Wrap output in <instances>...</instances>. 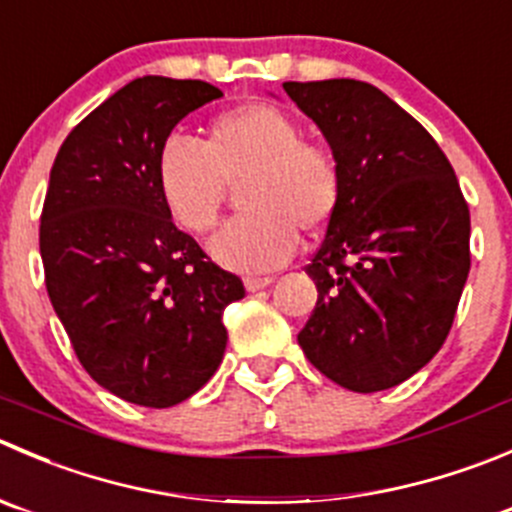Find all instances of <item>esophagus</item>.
<instances>
[{"label":"esophagus","mask_w":512,"mask_h":512,"mask_svg":"<svg viewBox=\"0 0 512 512\" xmlns=\"http://www.w3.org/2000/svg\"><path fill=\"white\" fill-rule=\"evenodd\" d=\"M267 285H272V277H245V287H247V292H257V290H265Z\"/></svg>","instance_id":"esophagus-1"}]
</instances>
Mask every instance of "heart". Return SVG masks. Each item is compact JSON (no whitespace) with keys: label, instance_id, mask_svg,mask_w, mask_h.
Segmentation results:
<instances>
[{"label":"heart","instance_id":"b5f03b06","mask_svg":"<svg viewBox=\"0 0 512 512\" xmlns=\"http://www.w3.org/2000/svg\"><path fill=\"white\" fill-rule=\"evenodd\" d=\"M240 185L242 215L210 242L220 265L265 272L297 250V230H325L342 197V175L325 145L302 140V127L265 102L225 109L207 124L205 142L170 137L157 155V185L172 220L205 235L215 227L227 185Z\"/></svg>","mask_w":512,"mask_h":512}]
</instances>
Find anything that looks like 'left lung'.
Segmentation results:
<instances>
[{"label": "left lung", "instance_id": "left-lung-1", "mask_svg": "<svg viewBox=\"0 0 512 512\" xmlns=\"http://www.w3.org/2000/svg\"><path fill=\"white\" fill-rule=\"evenodd\" d=\"M340 165L342 197L307 275V360L352 390L408 380L443 347L470 272V210L423 124L357 79L285 82Z\"/></svg>", "mask_w": 512, "mask_h": 512}]
</instances>
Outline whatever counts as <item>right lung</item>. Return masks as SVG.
I'll list each match as a JSON object with an SVG mask.
<instances>
[{"instance_id":"1","label":"right lung","mask_w":512,"mask_h":512,"mask_svg":"<svg viewBox=\"0 0 512 512\" xmlns=\"http://www.w3.org/2000/svg\"><path fill=\"white\" fill-rule=\"evenodd\" d=\"M217 97L200 79H132L69 132L49 172V300L89 377L145 408H172L215 375L222 312L245 297L240 277L177 230L157 185L175 124Z\"/></svg>"}]
</instances>
